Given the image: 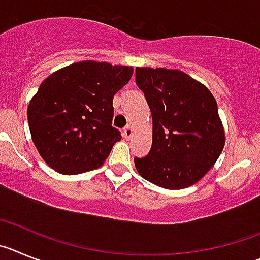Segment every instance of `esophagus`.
Returning <instances> with one entry per match:
<instances>
[{"label":"esophagus","mask_w":260,"mask_h":260,"mask_svg":"<svg viewBox=\"0 0 260 260\" xmlns=\"http://www.w3.org/2000/svg\"><path fill=\"white\" fill-rule=\"evenodd\" d=\"M133 135V127L132 125H127V127L124 128V131H123V136H124L125 140H129L131 137H132Z\"/></svg>","instance_id":"34e87169"}]
</instances>
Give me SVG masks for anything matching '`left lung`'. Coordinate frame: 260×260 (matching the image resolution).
I'll return each mask as SVG.
<instances>
[{
	"label": "left lung",
	"instance_id": "1",
	"mask_svg": "<svg viewBox=\"0 0 260 260\" xmlns=\"http://www.w3.org/2000/svg\"><path fill=\"white\" fill-rule=\"evenodd\" d=\"M153 118V142L136 170L165 189H184L202 179L224 147L217 104L203 84L179 70L136 69Z\"/></svg>",
	"mask_w": 260,
	"mask_h": 260
}]
</instances>
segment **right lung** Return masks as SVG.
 I'll use <instances>...</instances> for the list:
<instances>
[{"instance_id":"add662e5","label":"right lung","mask_w":260,"mask_h":260,"mask_svg":"<svg viewBox=\"0 0 260 260\" xmlns=\"http://www.w3.org/2000/svg\"><path fill=\"white\" fill-rule=\"evenodd\" d=\"M129 66L84 60L51 74L27 110L32 141L40 155L63 175L100 167L120 131L111 125L113 98L132 78Z\"/></svg>"}]
</instances>
